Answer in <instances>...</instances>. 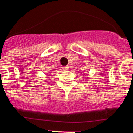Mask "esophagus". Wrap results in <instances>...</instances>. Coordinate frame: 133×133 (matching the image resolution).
Segmentation results:
<instances>
[{"label": "esophagus", "instance_id": "34e87169", "mask_svg": "<svg viewBox=\"0 0 133 133\" xmlns=\"http://www.w3.org/2000/svg\"><path fill=\"white\" fill-rule=\"evenodd\" d=\"M69 68H69V66L63 67V70H68Z\"/></svg>", "mask_w": 133, "mask_h": 133}]
</instances>
